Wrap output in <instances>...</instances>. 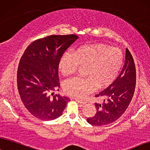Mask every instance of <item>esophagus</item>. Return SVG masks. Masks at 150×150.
I'll return each mask as SVG.
<instances>
[{
  "mask_svg": "<svg viewBox=\"0 0 150 150\" xmlns=\"http://www.w3.org/2000/svg\"><path fill=\"white\" fill-rule=\"evenodd\" d=\"M76 101L78 102V103L79 104V105H85V104L86 103V102L85 101H84V100H77L76 99Z\"/></svg>",
  "mask_w": 150,
  "mask_h": 150,
  "instance_id": "obj_1",
  "label": "esophagus"
}]
</instances>
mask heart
<instances>
[{
  "mask_svg": "<svg viewBox=\"0 0 150 150\" xmlns=\"http://www.w3.org/2000/svg\"><path fill=\"white\" fill-rule=\"evenodd\" d=\"M123 63V54L120 49L103 43L79 47L72 53L63 54L59 62V70L64 76H69L79 67H85L84 76L66 81L64 90L66 94L77 98L98 88L109 86L117 77Z\"/></svg>",
  "mask_w": 150,
  "mask_h": 150,
  "instance_id": "b5f03b06",
  "label": "heart"
}]
</instances>
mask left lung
Returning a JSON list of instances; mask_svg holds the SVG:
<instances>
[{"mask_svg": "<svg viewBox=\"0 0 150 150\" xmlns=\"http://www.w3.org/2000/svg\"><path fill=\"white\" fill-rule=\"evenodd\" d=\"M136 73L133 57L126 48L125 62L119 76L107 88L96 97L103 100L102 103H95L96 113L87 118L89 124L96 126L109 125L122 115L133 98L136 87Z\"/></svg>", "mask_w": 150, "mask_h": 150, "instance_id": "8db88e82", "label": "left lung"}]
</instances>
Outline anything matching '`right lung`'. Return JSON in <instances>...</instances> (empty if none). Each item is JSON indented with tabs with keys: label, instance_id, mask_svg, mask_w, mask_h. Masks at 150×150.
Returning a JSON list of instances; mask_svg holds the SVG:
<instances>
[{
	"label": "right lung",
	"instance_id": "1",
	"mask_svg": "<svg viewBox=\"0 0 150 150\" xmlns=\"http://www.w3.org/2000/svg\"><path fill=\"white\" fill-rule=\"evenodd\" d=\"M78 39L75 35H50L28 45L20 59L17 86L28 111L37 118L52 120L62 114L69 98L54 94L60 87L59 62L65 50Z\"/></svg>",
	"mask_w": 150,
	"mask_h": 150
}]
</instances>
